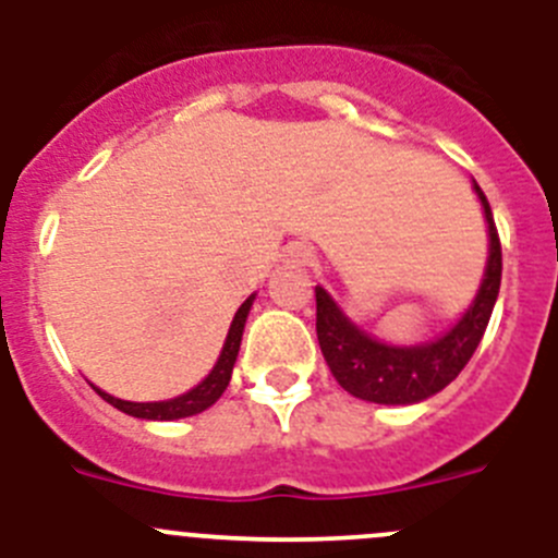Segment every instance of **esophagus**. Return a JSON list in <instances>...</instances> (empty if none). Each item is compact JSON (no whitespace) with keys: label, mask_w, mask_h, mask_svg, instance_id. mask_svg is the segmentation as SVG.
<instances>
[{"label":"esophagus","mask_w":558,"mask_h":558,"mask_svg":"<svg viewBox=\"0 0 558 558\" xmlns=\"http://www.w3.org/2000/svg\"><path fill=\"white\" fill-rule=\"evenodd\" d=\"M290 259H293V263H299V265L310 263V251H307V248H295V251H290Z\"/></svg>","instance_id":"esophagus-1"}]
</instances>
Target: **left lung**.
I'll use <instances>...</instances> for the list:
<instances>
[{"label":"left lung","mask_w":558,"mask_h":558,"mask_svg":"<svg viewBox=\"0 0 558 558\" xmlns=\"http://www.w3.org/2000/svg\"><path fill=\"white\" fill-rule=\"evenodd\" d=\"M475 190L486 211V223H489V265H486V279L477 290L475 304L445 338L411 349L377 343L363 329L354 327L322 288H315V332H318L324 360L340 388H347L352 397L379 402V405L422 402L450 386L475 354L483 332L489 327L502 276L500 234L492 218V206L481 186L475 184Z\"/></svg>","instance_id":"obj_1"}]
</instances>
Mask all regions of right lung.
Instances as JSON below:
<instances>
[{"instance_id":"obj_1","label":"right lung","mask_w":558,"mask_h":558,"mask_svg":"<svg viewBox=\"0 0 558 558\" xmlns=\"http://www.w3.org/2000/svg\"><path fill=\"white\" fill-rule=\"evenodd\" d=\"M251 302H254V295H251V299H245L243 307L236 310L234 322H231V329H229V338H226V347H223V352H220L218 366L211 368V374L204 379V383H201L198 388L186 391L184 397H175V399H170V402H125V399L111 397V393L100 391V388H97V393L106 399L108 405H113L117 411L128 413V416H136V418H159V422H170V418L195 416V413L206 411V408L218 402L220 393H223L226 386H229L231 368H234L236 352H240V340H243V327H245V318H248Z\"/></svg>"}]
</instances>
